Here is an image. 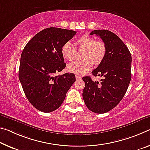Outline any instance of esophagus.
Here are the masks:
<instances>
[{
	"label": "esophagus",
	"instance_id": "34e87169",
	"mask_svg": "<svg viewBox=\"0 0 150 150\" xmlns=\"http://www.w3.org/2000/svg\"><path fill=\"white\" fill-rule=\"evenodd\" d=\"M75 77H76V79H77V80H80V79H81V76H79V75H76Z\"/></svg>",
	"mask_w": 150,
	"mask_h": 150
}]
</instances>
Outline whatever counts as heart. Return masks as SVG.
I'll list each match as a JSON object with an SVG mask.
<instances>
[{"instance_id": "1", "label": "heart", "mask_w": 150, "mask_h": 150, "mask_svg": "<svg viewBox=\"0 0 150 150\" xmlns=\"http://www.w3.org/2000/svg\"><path fill=\"white\" fill-rule=\"evenodd\" d=\"M77 49L83 51L81 57L83 60L71 63L67 67V71L77 75H83L91 69L93 63L98 65L106 55V45L101 40H96L89 35H83L76 40ZM77 49L71 42H66L61 48V54L67 61L75 59Z\"/></svg>"}]
</instances>
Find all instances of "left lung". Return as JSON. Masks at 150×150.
<instances>
[{
    "label": "left lung",
    "instance_id": "left-lung-1",
    "mask_svg": "<svg viewBox=\"0 0 150 150\" xmlns=\"http://www.w3.org/2000/svg\"><path fill=\"white\" fill-rule=\"evenodd\" d=\"M106 45L103 61L92 71L95 77H103L101 82L93 81L91 77H83L85 86L83 98L87 108L96 113H104L113 109L124 97L132 77V55L123 42L108 30H95Z\"/></svg>",
    "mask_w": 150,
    "mask_h": 150
}]
</instances>
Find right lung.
<instances>
[{
    "label": "right lung",
    "mask_w": 150,
    "mask_h": 150,
    "mask_svg": "<svg viewBox=\"0 0 150 150\" xmlns=\"http://www.w3.org/2000/svg\"><path fill=\"white\" fill-rule=\"evenodd\" d=\"M75 34L72 30L45 28L28 42L21 54L18 78L28 101L42 112L58 109L75 82L72 73L54 76L65 68L61 48Z\"/></svg>",
    "instance_id": "add662e5"
}]
</instances>
